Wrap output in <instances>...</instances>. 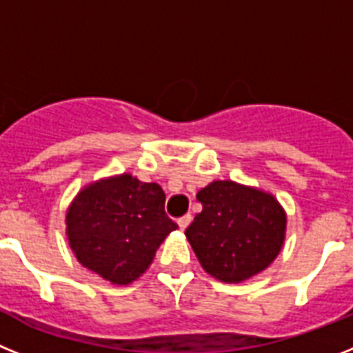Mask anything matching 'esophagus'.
<instances>
[{
    "label": "esophagus",
    "mask_w": 353,
    "mask_h": 353,
    "mask_svg": "<svg viewBox=\"0 0 353 353\" xmlns=\"http://www.w3.org/2000/svg\"><path fill=\"white\" fill-rule=\"evenodd\" d=\"M176 223H179L180 230H185V228L189 226V223H191V215L185 214V215H183V217H180V219L176 221Z\"/></svg>",
    "instance_id": "1"
}]
</instances>
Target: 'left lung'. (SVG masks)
Masks as SVG:
<instances>
[{"mask_svg": "<svg viewBox=\"0 0 353 353\" xmlns=\"http://www.w3.org/2000/svg\"><path fill=\"white\" fill-rule=\"evenodd\" d=\"M203 210L185 236L203 270L223 283L263 272L285 245L286 212L270 192L214 180L196 194Z\"/></svg>", "mask_w": 353, "mask_h": 353, "instance_id": "obj_1", "label": "left lung"}]
</instances>
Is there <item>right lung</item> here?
I'll list each match as a JSON object with an SVG mask.
<instances>
[{
	"mask_svg": "<svg viewBox=\"0 0 353 353\" xmlns=\"http://www.w3.org/2000/svg\"><path fill=\"white\" fill-rule=\"evenodd\" d=\"M164 201L159 183H145L130 173L84 185L65 215L77 261L113 285L136 281L179 228L164 212Z\"/></svg>",
	"mask_w": 353,
	"mask_h": 353,
	"instance_id": "add662e5",
	"label": "right lung"
}]
</instances>
